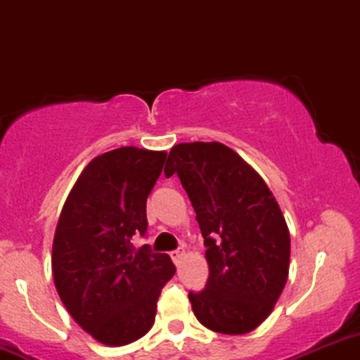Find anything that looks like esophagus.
<instances>
[{
  "label": "esophagus",
  "instance_id": "1",
  "mask_svg": "<svg viewBox=\"0 0 360 360\" xmlns=\"http://www.w3.org/2000/svg\"><path fill=\"white\" fill-rule=\"evenodd\" d=\"M183 256H184V249H177V250H172V252H170V257H172V261L176 264L181 263Z\"/></svg>",
  "mask_w": 360,
  "mask_h": 360
}]
</instances>
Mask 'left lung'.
Segmentation results:
<instances>
[{
    "instance_id": "left-lung-1",
    "label": "left lung",
    "mask_w": 360,
    "mask_h": 360,
    "mask_svg": "<svg viewBox=\"0 0 360 360\" xmlns=\"http://www.w3.org/2000/svg\"><path fill=\"white\" fill-rule=\"evenodd\" d=\"M177 174L197 212L209 278L190 292L195 317L210 331L245 335L274 310L289 275L291 238L259 174L221 143H181L165 176Z\"/></svg>"
}]
</instances>
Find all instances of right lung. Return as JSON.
<instances>
[{"label": "right lung", "instance_id": "1", "mask_svg": "<svg viewBox=\"0 0 360 360\" xmlns=\"http://www.w3.org/2000/svg\"><path fill=\"white\" fill-rule=\"evenodd\" d=\"M165 151L123 146L83 169L60 212L52 271L64 307L90 336L123 347L153 328L162 288L176 266L150 245L134 249L148 230L146 200Z\"/></svg>", "mask_w": 360, "mask_h": 360}]
</instances>
